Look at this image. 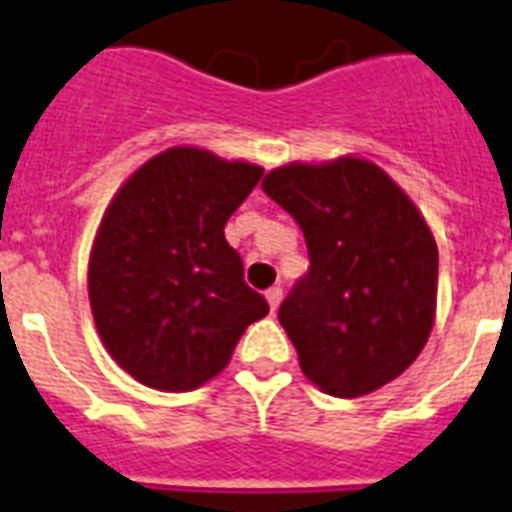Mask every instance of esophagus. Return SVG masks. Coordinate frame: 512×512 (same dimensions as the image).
Instances as JSON below:
<instances>
[{
  "mask_svg": "<svg viewBox=\"0 0 512 512\" xmlns=\"http://www.w3.org/2000/svg\"><path fill=\"white\" fill-rule=\"evenodd\" d=\"M268 298V306H271V312H276L279 309V304H282V287H271L266 293Z\"/></svg>",
  "mask_w": 512,
  "mask_h": 512,
  "instance_id": "obj_1",
  "label": "esophagus"
}]
</instances>
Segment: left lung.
Wrapping results in <instances>:
<instances>
[{"mask_svg": "<svg viewBox=\"0 0 512 512\" xmlns=\"http://www.w3.org/2000/svg\"><path fill=\"white\" fill-rule=\"evenodd\" d=\"M304 230L306 271L279 306L301 372L339 399L396 380L437 309V244L382 168L358 157L285 165L263 181Z\"/></svg>", "mask_w": 512, "mask_h": 512, "instance_id": "obj_1", "label": "left lung"}]
</instances>
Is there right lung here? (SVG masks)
<instances>
[{"instance_id":"1","label":"right lung","mask_w":512,"mask_h":512,"mask_svg":"<svg viewBox=\"0 0 512 512\" xmlns=\"http://www.w3.org/2000/svg\"><path fill=\"white\" fill-rule=\"evenodd\" d=\"M263 168L176 146L116 192L89 260V301L105 350L157 391H195L230 361L268 301L244 282L225 225Z\"/></svg>"}]
</instances>
